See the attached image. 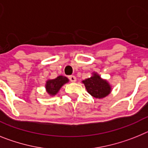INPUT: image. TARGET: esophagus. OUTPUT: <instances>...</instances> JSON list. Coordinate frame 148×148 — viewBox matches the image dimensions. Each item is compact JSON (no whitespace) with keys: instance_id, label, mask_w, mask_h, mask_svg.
Instances as JSON below:
<instances>
[{"instance_id":"obj_1","label":"esophagus","mask_w":148,"mask_h":148,"mask_svg":"<svg viewBox=\"0 0 148 148\" xmlns=\"http://www.w3.org/2000/svg\"><path fill=\"white\" fill-rule=\"evenodd\" d=\"M69 80H70L71 82H73V83H74V82H76V80H77V79H76V77L75 76H69Z\"/></svg>"}]
</instances>
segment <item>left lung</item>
<instances>
[{
	"mask_svg": "<svg viewBox=\"0 0 148 148\" xmlns=\"http://www.w3.org/2000/svg\"><path fill=\"white\" fill-rule=\"evenodd\" d=\"M83 83H84L87 92L96 98H103L110 93L111 88L109 83L96 74L83 80Z\"/></svg>",
	"mask_w": 148,
	"mask_h": 148,
	"instance_id": "8db88e82",
	"label": "left lung"
}]
</instances>
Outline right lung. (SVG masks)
Listing matches in <instances>:
<instances>
[{"mask_svg": "<svg viewBox=\"0 0 148 148\" xmlns=\"http://www.w3.org/2000/svg\"><path fill=\"white\" fill-rule=\"evenodd\" d=\"M67 82H69V79L63 76H59L55 79L47 80L46 83V89L47 93L51 95H55L58 92L60 88Z\"/></svg>", "mask_w": 148, "mask_h": 148, "instance_id": "add662e5", "label": "right lung"}]
</instances>
